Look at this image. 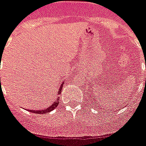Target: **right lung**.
I'll return each instance as SVG.
<instances>
[{"label": "right lung", "instance_id": "obj_1", "mask_svg": "<svg viewBox=\"0 0 146 146\" xmlns=\"http://www.w3.org/2000/svg\"><path fill=\"white\" fill-rule=\"evenodd\" d=\"M63 84H64V82H62V84H61V86H60V92H59L58 94H60L61 93V91H62V86H63ZM59 99L58 98H56V101L55 102H54L53 103V104L51 106H50L49 108H46V109H44V110H27L28 111H31V112H33V113H38V114H42V113H49V112L52 111V110H54L55 108L58 106L59 104Z\"/></svg>", "mask_w": 146, "mask_h": 146}]
</instances>
